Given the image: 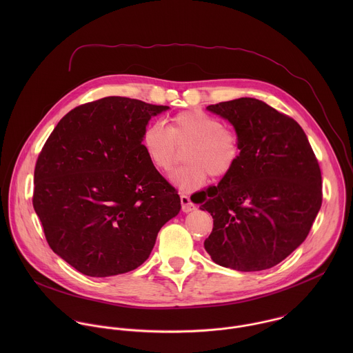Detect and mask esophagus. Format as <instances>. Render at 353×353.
I'll use <instances>...</instances> for the list:
<instances>
[{
	"mask_svg": "<svg viewBox=\"0 0 353 353\" xmlns=\"http://www.w3.org/2000/svg\"><path fill=\"white\" fill-rule=\"evenodd\" d=\"M181 205H182V210H183L185 213L192 212V210H194V209L197 208V206L193 203V201L190 200V197H189V196H185V194L181 196Z\"/></svg>",
	"mask_w": 353,
	"mask_h": 353,
	"instance_id": "1",
	"label": "esophagus"
}]
</instances>
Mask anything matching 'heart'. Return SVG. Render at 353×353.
<instances>
[{
	"instance_id": "obj_1",
	"label": "heart",
	"mask_w": 353,
	"mask_h": 353,
	"mask_svg": "<svg viewBox=\"0 0 353 353\" xmlns=\"http://www.w3.org/2000/svg\"><path fill=\"white\" fill-rule=\"evenodd\" d=\"M141 144L152 165L160 172L171 171L183 153L186 165L175 171L172 182L185 192L200 189L210 175L225 178L236 167L242 145L238 133L212 114L200 110H186L170 119L168 129L160 122L145 126Z\"/></svg>"
}]
</instances>
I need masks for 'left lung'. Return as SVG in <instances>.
<instances>
[{"mask_svg":"<svg viewBox=\"0 0 353 353\" xmlns=\"http://www.w3.org/2000/svg\"><path fill=\"white\" fill-rule=\"evenodd\" d=\"M228 119L241 140L236 167L209 188L213 217L203 248L213 262L241 272L276 266L307 238L322 205L318 160L301 125L252 98L206 107Z\"/></svg>","mask_w":353,"mask_h":353,"instance_id":"8db88e82","label":"left lung"}]
</instances>
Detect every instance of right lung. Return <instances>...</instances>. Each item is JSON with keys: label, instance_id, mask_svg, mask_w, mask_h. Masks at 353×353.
Segmentation results:
<instances>
[{"label": "right lung", "instance_id": "right-lung-1", "mask_svg": "<svg viewBox=\"0 0 353 353\" xmlns=\"http://www.w3.org/2000/svg\"><path fill=\"white\" fill-rule=\"evenodd\" d=\"M167 105L107 97L70 110L38 156L32 205L51 250L91 277L122 274L151 254L181 210L141 144Z\"/></svg>", "mask_w": 353, "mask_h": 353}]
</instances>
